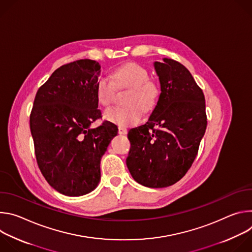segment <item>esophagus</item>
<instances>
[{"instance_id": "34e87169", "label": "esophagus", "mask_w": 252, "mask_h": 252, "mask_svg": "<svg viewBox=\"0 0 252 252\" xmlns=\"http://www.w3.org/2000/svg\"><path fill=\"white\" fill-rule=\"evenodd\" d=\"M127 132V129L125 128V127H122V126H119V133L120 134H126Z\"/></svg>"}]
</instances>
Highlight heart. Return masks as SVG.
I'll return each mask as SVG.
<instances>
[{
    "label": "heart",
    "mask_w": 252,
    "mask_h": 252,
    "mask_svg": "<svg viewBox=\"0 0 252 252\" xmlns=\"http://www.w3.org/2000/svg\"><path fill=\"white\" fill-rule=\"evenodd\" d=\"M117 88L131 89L126 100V106H114L107 109L103 117L109 122L121 126H129L138 123L143 111H150L155 106L158 91L157 85L150 80V73L146 67L128 63L117 68L113 79L107 76L100 77L96 82V97L103 106L113 103Z\"/></svg>",
    "instance_id": "heart-1"
}]
</instances>
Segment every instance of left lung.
<instances>
[{"instance_id": "1", "label": "left lung", "mask_w": 252, "mask_h": 252, "mask_svg": "<svg viewBox=\"0 0 252 252\" xmlns=\"http://www.w3.org/2000/svg\"><path fill=\"white\" fill-rule=\"evenodd\" d=\"M155 68L160 94L148 123L127 133L126 165L138 184L159 189L174 185L190 168L207 118L202 90L184 64L163 59Z\"/></svg>"}]
</instances>
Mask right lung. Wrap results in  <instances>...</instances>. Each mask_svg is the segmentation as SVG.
Wrapping results in <instances>:
<instances>
[{"label":"right lung","instance_id":"obj_1","mask_svg":"<svg viewBox=\"0 0 252 252\" xmlns=\"http://www.w3.org/2000/svg\"><path fill=\"white\" fill-rule=\"evenodd\" d=\"M100 64L79 60L57 68L35 94L30 116L34 155L49 185L67 196L94 190L100 178V159L118 126L97 109Z\"/></svg>","mask_w":252,"mask_h":252}]
</instances>
